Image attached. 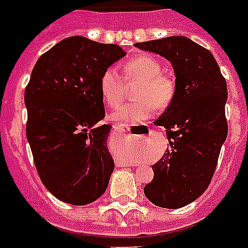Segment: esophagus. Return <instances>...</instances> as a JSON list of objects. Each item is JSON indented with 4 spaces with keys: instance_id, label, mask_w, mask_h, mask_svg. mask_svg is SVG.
<instances>
[{
    "instance_id": "34e87169",
    "label": "esophagus",
    "mask_w": 248,
    "mask_h": 248,
    "mask_svg": "<svg viewBox=\"0 0 248 248\" xmlns=\"http://www.w3.org/2000/svg\"><path fill=\"white\" fill-rule=\"evenodd\" d=\"M116 130L120 131V132H135L136 134V127L135 126H127V124H118V126H116Z\"/></svg>"
}]
</instances>
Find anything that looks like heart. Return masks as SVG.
<instances>
[{
    "label": "heart",
    "instance_id": "obj_1",
    "mask_svg": "<svg viewBox=\"0 0 248 248\" xmlns=\"http://www.w3.org/2000/svg\"><path fill=\"white\" fill-rule=\"evenodd\" d=\"M163 63L151 55H140L124 64L126 78L130 82L140 80L136 92L137 101L124 103L111 114L116 122L126 124H140L164 109L175 97V80L163 72ZM101 93L109 107L118 106L124 99L126 83L114 68H108L101 77Z\"/></svg>",
    "mask_w": 248,
    "mask_h": 248
}]
</instances>
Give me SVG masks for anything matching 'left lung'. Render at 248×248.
I'll list each match as a JSON object with an SVG mask.
<instances>
[{
	"label": "left lung",
	"mask_w": 248,
	"mask_h": 248,
	"mask_svg": "<svg viewBox=\"0 0 248 248\" xmlns=\"http://www.w3.org/2000/svg\"><path fill=\"white\" fill-rule=\"evenodd\" d=\"M135 46L168 59L175 73V97L155 121L165 127L170 147L153 165L154 179L143 193L157 207L182 208L207 190L226 141V79L211 51L188 37Z\"/></svg>",
	"instance_id": "obj_1"
}]
</instances>
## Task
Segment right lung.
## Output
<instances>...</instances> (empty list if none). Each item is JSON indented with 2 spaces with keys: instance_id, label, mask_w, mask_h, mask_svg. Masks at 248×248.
Segmentation results:
<instances>
[{
  "instance_id": "obj_1",
  "label": "right lung",
  "mask_w": 248,
  "mask_h": 248,
  "mask_svg": "<svg viewBox=\"0 0 248 248\" xmlns=\"http://www.w3.org/2000/svg\"><path fill=\"white\" fill-rule=\"evenodd\" d=\"M126 55L116 44L66 37L43 54L25 89L26 137L45 188L59 201L85 205L108 186V151L101 77Z\"/></svg>"
}]
</instances>
